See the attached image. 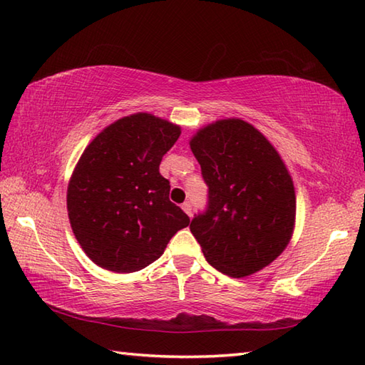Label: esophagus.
I'll list each match as a JSON object with an SVG mask.
<instances>
[{
    "label": "esophagus",
    "mask_w": 365,
    "mask_h": 365,
    "mask_svg": "<svg viewBox=\"0 0 365 365\" xmlns=\"http://www.w3.org/2000/svg\"><path fill=\"white\" fill-rule=\"evenodd\" d=\"M182 208H183V212L187 213L188 216H191V215H192V207H191V204H190V202H185V204H182Z\"/></svg>",
    "instance_id": "esophagus-1"
}]
</instances>
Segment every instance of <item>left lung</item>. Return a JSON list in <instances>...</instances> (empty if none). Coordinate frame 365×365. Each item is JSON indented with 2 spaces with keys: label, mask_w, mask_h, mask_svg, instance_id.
I'll list each match as a JSON object with an SVG mask.
<instances>
[{
  "label": "left lung",
  "mask_w": 365,
  "mask_h": 365,
  "mask_svg": "<svg viewBox=\"0 0 365 365\" xmlns=\"http://www.w3.org/2000/svg\"><path fill=\"white\" fill-rule=\"evenodd\" d=\"M208 185V207L190 224L207 262L245 277L276 260L290 243L297 196L281 155L246 120L208 123L190 139Z\"/></svg>",
  "instance_id": "1"
}]
</instances>
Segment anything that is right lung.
<instances>
[{"label": "right lung", "instance_id": "1", "mask_svg": "<svg viewBox=\"0 0 365 365\" xmlns=\"http://www.w3.org/2000/svg\"><path fill=\"white\" fill-rule=\"evenodd\" d=\"M149 113L118 119L92 139L67 187V212L88 257L114 273H133L165 252L190 218L169 200L160 163L180 136Z\"/></svg>", "mask_w": 365, "mask_h": 365}]
</instances>
